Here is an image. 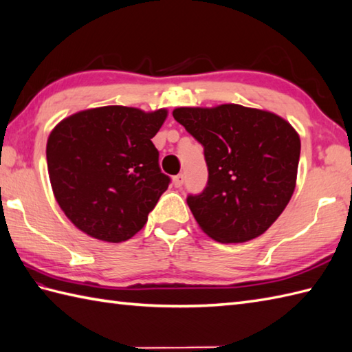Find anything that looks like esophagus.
<instances>
[{
  "instance_id": "obj_1",
  "label": "esophagus",
  "mask_w": 352,
  "mask_h": 352,
  "mask_svg": "<svg viewBox=\"0 0 352 352\" xmlns=\"http://www.w3.org/2000/svg\"><path fill=\"white\" fill-rule=\"evenodd\" d=\"M173 182H174V186L175 187H182L183 186V183H184V175L183 174H178V175H175L174 178H173Z\"/></svg>"
}]
</instances>
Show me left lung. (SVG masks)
I'll use <instances>...</instances> for the list:
<instances>
[{"instance_id":"obj_1","label":"left lung","mask_w":352,"mask_h":352,"mask_svg":"<svg viewBox=\"0 0 352 352\" xmlns=\"http://www.w3.org/2000/svg\"><path fill=\"white\" fill-rule=\"evenodd\" d=\"M173 116L204 146L207 186L186 199L202 231L220 243L264 234L296 189V130L272 112L232 103L178 108Z\"/></svg>"}]
</instances>
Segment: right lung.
I'll return each instance as SVG.
<instances>
[{"mask_svg":"<svg viewBox=\"0 0 352 352\" xmlns=\"http://www.w3.org/2000/svg\"><path fill=\"white\" fill-rule=\"evenodd\" d=\"M166 111L126 106L78 112L49 135L46 160L56 202L80 231L120 243L139 232L170 178L156 136Z\"/></svg>","mask_w":352,"mask_h":352,"instance_id":"right-lung-1","label":"right lung"}]
</instances>
